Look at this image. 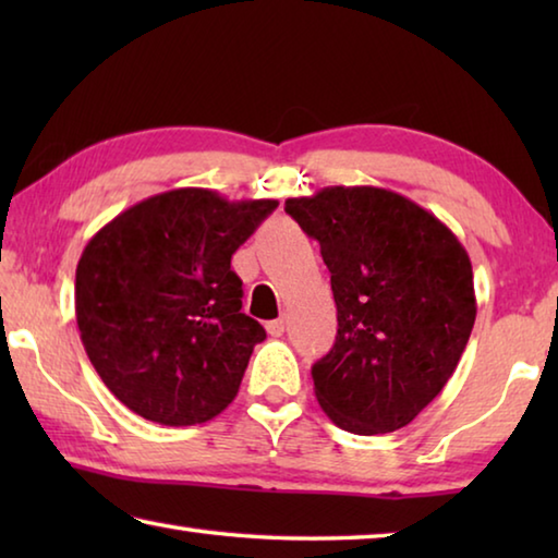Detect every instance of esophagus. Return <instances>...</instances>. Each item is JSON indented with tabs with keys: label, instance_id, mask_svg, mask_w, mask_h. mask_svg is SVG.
Masks as SVG:
<instances>
[{
	"label": "esophagus",
	"instance_id": "esophagus-1",
	"mask_svg": "<svg viewBox=\"0 0 558 558\" xmlns=\"http://www.w3.org/2000/svg\"><path fill=\"white\" fill-rule=\"evenodd\" d=\"M286 327H288V323L282 317H278V319H272V323H268L266 325V329H268V335L270 337H282L286 335Z\"/></svg>",
	"mask_w": 558,
	"mask_h": 558
}]
</instances>
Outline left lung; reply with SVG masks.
Masks as SVG:
<instances>
[{
    "mask_svg": "<svg viewBox=\"0 0 558 558\" xmlns=\"http://www.w3.org/2000/svg\"><path fill=\"white\" fill-rule=\"evenodd\" d=\"M286 211L332 272L337 339L313 366L319 405L356 436L409 426L475 325L468 251L430 211L379 186H325Z\"/></svg>",
    "mask_w": 558,
    "mask_h": 558,
    "instance_id": "left-lung-1",
    "label": "left lung"
}]
</instances>
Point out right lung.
I'll return each instance as SVG.
<instances>
[{
    "label": "right lung",
    "mask_w": 558,
    "mask_h": 558,
    "mask_svg": "<svg viewBox=\"0 0 558 558\" xmlns=\"http://www.w3.org/2000/svg\"><path fill=\"white\" fill-rule=\"evenodd\" d=\"M276 206L172 189L118 214L83 248L75 323L102 384L130 411L194 426L235 399L266 329L241 313L231 256Z\"/></svg>",
    "instance_id": "1"
}]
</instances>
